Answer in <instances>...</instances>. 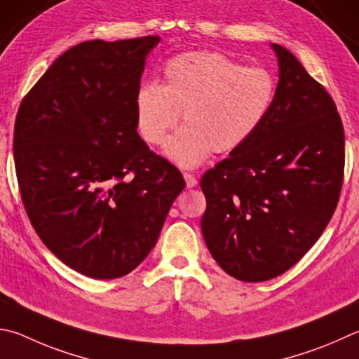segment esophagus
Segmentation results:
<instances>
[{"mask_svg":"<svg viewBox=\"0 0 359 359\" xmlns=\"http://www.w3.org/2000/svg\"><path fill=\"white\" fill-rule=\"evenodd\" d=\"M184 179H185L187 188H194V187L198 185V179L194 177V175L190 174V172H185V174H184Z\"/></svg>","mask_w":359,"mask_h":359,"instance_id":"esophagus-1","label":"esophagus"}]
</instances>
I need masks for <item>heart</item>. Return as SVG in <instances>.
Returning a JSON list of instances; mask_svg holds the SVG:
<instances>
[{
  "label": "heart",
  "mask_w": 359,
  "mask_h": 359,
  "mask_svg": "<svg viewBox=\"0 0 359 359\" xmlns=\"http://www.w3.org/2000/svg\"><path fill=\"white\" fill-rule=\"evenodd\" d=\"M165 83L142 84L136 93V122L142 140L163 147L165 157L191 169L210 155L242 147L262 126L276 95V78L265 67H243L217 51H190L171 57Z\"/></svg>",
  "instance_id": "obj_1"
}]
</instances>
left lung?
Segmentation results:
<instances>
[{
    "instance_id": "1",
    "label": "left lung",
    "mask_w": 359,
    "mask_h": 359,
    "mask_svg": "<svg viewBox=\"0 0 359 359\" xmlns=\"http://www.w3.org/2000/svg\"><path fill=\"white\" fill-rule=\"evenodd\" d=\"M271 48L279 81L269 114L201 179L205 245L227 275L245 283L283 275L314 246L344 179V127L333 99L287 48Z\"/></svg>"
}]
</instances>
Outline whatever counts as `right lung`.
<instances>
[{
	"mask_svg": "<svg viewBox=\"0 0 359 359\" xmlns=\"http://www.w3.org/2000/svg\"><path fill=\"white\" fill-rule=\"evenodd\" d=\"M158 42L78 43L18 108L14 160L26 213L43 245L84 276L135 270L185 188L179 169L136 132V93Z\"/></svg>",
	"mask_w": 359,
	"mask_h": 359,
	"instance_id": "1",
	"label": "right lung"
}]
</instances>
